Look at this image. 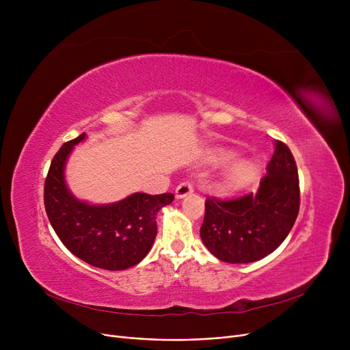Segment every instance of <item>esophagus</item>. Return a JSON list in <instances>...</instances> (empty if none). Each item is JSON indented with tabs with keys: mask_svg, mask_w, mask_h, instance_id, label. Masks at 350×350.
<instances>
[{
	"mask_svg": "<svg viewBox=\"0 0 350 350\" xmlns=\"http://www.w3.org/2000/svg\"><path fill=\"white\" fill-rule=\"evenodd\" d=\"M191 193H193V185H191L190 181L180 183V185L176 189V197L177 198H183V197H186V196H189Z\"/></svg>",
	"mask_w": 350,
	"mask_h": 350,
	"instance_id": "esophagus-1",
	"label": "esophagus"
}]
</instances>
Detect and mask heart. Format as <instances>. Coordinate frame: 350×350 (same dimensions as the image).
<instances>
[{
	"label": "heart",
	"mask_w": 350,
	"mask_h": 350,
	"mask_svg": "<svg viewBox=\"0 0 350 350\" xmlns=\"http://www.w3.org/2000/svg\"><path fill=\"white\" fill-rule=\"evenodd\" d=\"M235 157V152L230 149L217 150L210 160L213 163H227ZM260 174V164L255 159H244L240 161H235L231 164L228 170L224 173L221 187L226 191H235L240 190L250 183H252Z\"/></svg>",
	"instance_id": "b5f03b06"
}]
</instances>
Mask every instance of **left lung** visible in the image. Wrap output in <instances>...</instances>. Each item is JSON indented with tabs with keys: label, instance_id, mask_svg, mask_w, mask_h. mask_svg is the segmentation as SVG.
<instances>
[{
	"label": "left lung",
	"instance_id": "8db88e82",
	"mask_svg": "<svg viewBox=\"0 0 350 350\" xmlns=\"http://www.w3.org/2000/svg\"><path fill=\"white\" fill-rule=\"evenodd\" d=\"M298 213L297 163L288 146L277 140L258 191L231 200H206L200 237L218 260L230 264L255 262L284 243Z\"/></svg>",
	"mask_w": 350,
	"mask_h": 350
}]
</instances>
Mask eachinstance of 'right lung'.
Returning <instances> with one entry per match:
<instances>
[{
  "label": "right lung",
  "instance_id": "right-lung-1",
  "mask_svg": "<svg viewBox=\"0 0 350 350\" xmlns=\"http://www.w3.org/2000/svg\"><path fill=\"white\" fill-rule=\"evenodd\" d=\"M82 133L62 144L45 178L44 203L52 228L78 258L96 268L122 271L149 254L157 234L156 215L174 194L135 193L118 203L94 206L73 196L65 183V164Z\"/></svg>",
  "mask_w": 350,
  "mask_h": 350
}]
</instances>
